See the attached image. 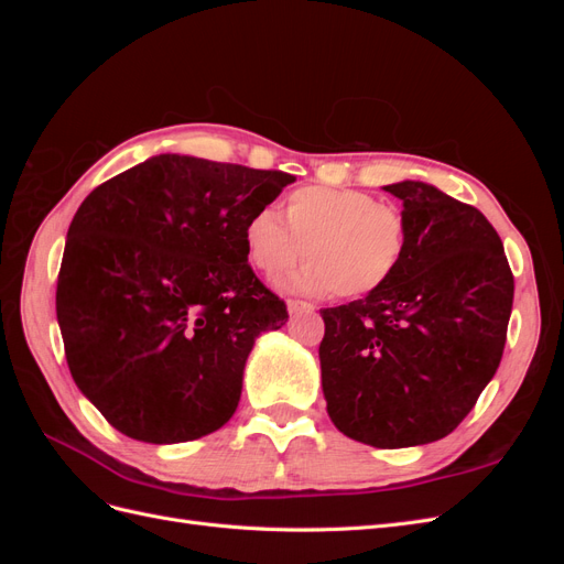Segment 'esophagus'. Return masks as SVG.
Segmentation results:
<instances>
[{"label": "esophagus", "instance_id": "34e87169", "mask_svg": "<svg viewBox=\"0 0 564 564\" xmlns=\"http://www.w3.org/2000/svg\"><path fill=\"white\" fill-rule=\"evenodd\" d=\"M286 311L292 315H299V313H313L315 305L313 303H305V301H286Z\"/></svg>", "mask_w": 564, "mask_h": 564}]
</instances>
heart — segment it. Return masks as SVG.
Wrapping results in <instances>:
<instances>
[{
	"label": "heart",
	"mask_w": 564,
	"mask_h": 564,
	"mask_svg": "<svg viewBox=\"0 0 564 564\" xmlns=\"http://www.w3.org/2000/svg\"><path fill=\"white\" fill-rule=\"evenodd\" d=\"M409 247L400 207L352 187L311 185L275 209L256 212L245 228L249 261L272 278L303 259L301 270L280 280L286 292L365 299L395 278Z\"/></svg>",
	"instance_id": "1"
}]
</instances>
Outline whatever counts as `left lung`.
I'll list each match as a JSON object with an SVG mask.
<instances>
[{
	"label": "left lung",
	"mask_w": 564,
	"mask_h": 564,
	"mask_svg": "<svg viewBox=\"0 0 564 564\" xmlns=\"http://www.w3.org/2000/svg\"><path fill=\"white\" fill-rule=\"evenodd\" d=\"M402 199L404 261L381 292L324 308L322 390L336 429L379 449L449 435L499 369L513 308L501 237L435 185L383 187Z\"/></svg>",
	"instance_id": "1"
}]
</instances>
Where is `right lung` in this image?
Here are the masks:
<instances>
[{
  "instance_id": "obj_1",
  "label": "right lung",
  "mask_w": 564,
  "mask_h": 564,
  "mask_svg": "<svg viewBox=\"0 0 564 564\" xmlns=\"http://www.w3.org/2000/svg\"><path fill=\"white\" fill-rule=\"evenodd\" d=\"M292 174L158 155L82 202L56 315L82 395L127 437L176 445L235 414L253 340L286 305L247 263V220Z\"/></svg>"
}]
</instances>
